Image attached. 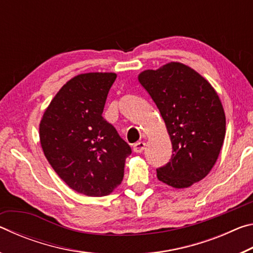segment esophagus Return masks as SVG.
Wrapping results in <instances>:
<instances>
[{"instance_id": "esophagus-1", "label": "esophagus", "mask_w": 253, "mask_h": 253, "mask_svg": "<svg viewBox=\"0 0 253 253\" xmlns=\"http://www.w3.org/2000/svg\"><path fill=\"white\" fill-rule=\"evenodd\" d=\"M145 146H146V144H145L144 142H137L134 144L132 148H134L135 153H142L145 149Z\"/></svg>"}]
</instances>
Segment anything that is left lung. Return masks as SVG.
Instances as JSON below:
<instances>
[{
    "instance_id": "obj_1",
    "label": "left lung",
    "mask_w": 253,
    "mask_h": 253,
    "mask_svg": "<svg viewBox=\"0 0 253 253\" xmlns=\"http://www.w3.org/2000/svg\"><path fill=\"white\" fill-rule=\"evenodd\" d=\"M138 80L160 110L172 142V157L156 169L157 178L176 188L201 181L215 164L225 136L217 93L202 76L178 62L143 71Z\"/></svg>"
}]
</instances>
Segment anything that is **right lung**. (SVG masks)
I'll return each instance as SVG.
<instances>
[{
    "instance_id": "obj_1",
    "label": "right lung",
    "mask_w": 253,
    "mask_h": 253,
    "mask_svg": "<svg viewBox=\"0 0 253 253\" xmlns=\"http://www.w3.org/2000/svg\"><path fill=\"white\" fill-rule=\"evenodd\" d=\"M116 74L79 75L60 89L40 123L46 160L78 193L105 196L122 183L131 148L102 111Z\"/></svg>"
}]
</instances>
